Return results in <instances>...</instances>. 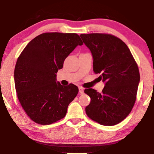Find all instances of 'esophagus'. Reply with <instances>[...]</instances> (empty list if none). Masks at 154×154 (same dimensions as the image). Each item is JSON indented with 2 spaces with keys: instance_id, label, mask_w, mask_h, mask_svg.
<instances>
[{
  "instance_id": "esophagus-1",
  "label": "esophagus",
  "mask_w": 154,
  "mask_h": 154,
  "mask_svg": "<svg viewBox=\"0 0 154 154\" xmlns=\"http://www.w3.org/2000/svg\"><path fill=\"white\" fill-rule=\"evenodd\" d=\"M79 91L80 94H83L84 92V89L82 87H79Z\"/></svg>"
}]
</instances>
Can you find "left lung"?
I'll list each match as a JSON object with an SVG mask.
<instances>
[{
	"mask_svg": "<svg viewBox=\"0 0 154 154\" xmlns=\"http://www.w3.org/2000/svg\"><path fill=\"white\" fill-rule=\"evenodd\" d=\"M91 51L93 71L105 82L100 93L84 91L91 97L87 115L101 125L120 123L131 112L140 82L138 65L129 48L120 38L109 34H81Z\"/></svg>",
	"mask_w": 154,
	"mask_h": 154,
	"instance_id": "8db88e82",
	"label": "left lung"
}]
</instances>
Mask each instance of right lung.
I'll return each mask as SVG.
<instances>
[{"mask_svg": "<svg viewBox=\"0 0 154 154\" xmlns=\"http://www.w3.org/2000/svg\"><path fill=\"white\" fill-rule=\"evenodd\" d=\"M83 44L77 34L46 32L31 40L19 55L14 69L16 91L23 109L35 123L48 125L66 115L79 89L56 83L55 73Z\"/></svg>", "mask_w": 154, "mask_h": 154, "instance_id": "obj_1", "label": "right lung"}]
</instances>
